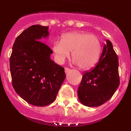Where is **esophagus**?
<instances>
[{
    "label": "esophagus",
    "instance_id": "esophagus-1",
    "mask_svg": "<svg viewBox=\"0 0 131 131\" xmlns=\"http://www.w3.org/2000/svg\"><path fill=\"white\" fill-rule=\"evenodd\" d=\"M70 70H71V69H69V68H65V73H69V71H70Z\"/></svg>",
    "mask_w": 131,
    "mask_h": 131
}]
</instances>
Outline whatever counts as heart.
Masks as SVG:
<instances>
[{"label": "heart", "mask_w": 131, "mask_h": 131, "mask_svg": "<svg viewBox=\"0 0 131 131\" xmlns=\"http://www.w3.org/2000/svg\"><path fill=\"white\" fill-rule=\"evenodd\" d=\"M101 50L100 40L94 35L73 31L63 34L61 41H55L52 50L58 63H63L70 56L81 69L92 68L97 62Z\"/></svg>", "instance_id": "1"}]
</instances>
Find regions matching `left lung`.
Returning <instances> with one entry per match:
<instances>
[{
  "label": "left lung",
  "instance_id": "obj_1",
  "mask_svg": "<svg viewBox=\"0 0 131 131\" xmlns=\"http://www.w3.org/2000/svg\"><path fill=\"white\" fill-rule=\"evenodd\" d=\"M119 61L110 40H106L96 66L85 71L79 86V100L84 106L97 107L109 100L119 85Z\"/></svg>",
  "mask_w": 131,
  "mask_h": 131
}]
</instances>
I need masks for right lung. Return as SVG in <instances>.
I'll list each match as a JSON object with an SVG mask.
<instances>
[{"instance_id":"1","label":"right lung","mask_w":131,"mask_h":131,"mask_svg":"<svg viewBox=\"0 0 131 131\" xmlns=\"http://www.w3.org/2000/svg\"><path fill=\"white\" fill-rule=\"evenodd\" d=\"M48 27L30 26L15 40L10 58L12 86L30 104L45 106L55 100L66 78L64 68L50 59L49 47L40 41Z\"/></svg>"}]
</instances>
